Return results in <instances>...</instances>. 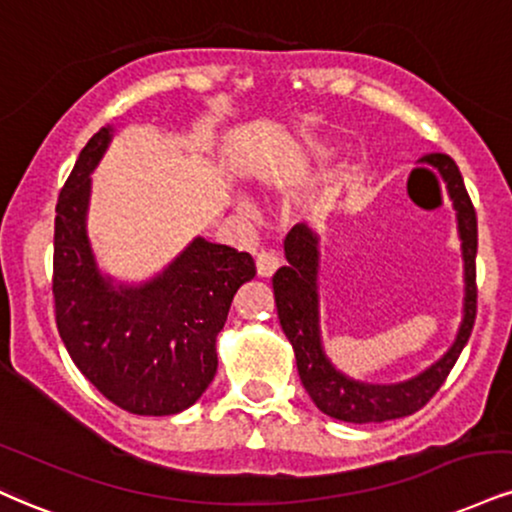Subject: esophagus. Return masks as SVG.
Listing matches in <instances>:
<instances>
[{"label": "esophagus", "instance_id": "obj_1", "mask_svg": "<svg viewBox=\"0 0 512 512\" xmlns=\"http://www.w3.org/2000/svg\"><path fill=\"white\" fill-rule=\"evenodd\" d=\"M279 255L276 252H260L257 255V274L262 276V279H269V276H274L276 269H279Z\"/></svg>", "mask_w": 512, "mask_h": 512}]
</instances>
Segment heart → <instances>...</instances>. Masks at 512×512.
I'll list each match as a JSON object with an SVG mask.
<instances>
[{
    "label": "heart",
    "instance_id": "obj_1",
    "mask_svg": "<svg viewBox=\"0 0 512 512\" xmlns=\"http://www.w3.org/2000/svg\"><path fill=\"white\" fill-rule=\"evenodd\" d=\"M238 207L243 209V212H250V205H248V200H243V197H240V200H238Z\"/></svg>",
    "mask_w": 512,
    "mask_h": 512
}]
</instances>
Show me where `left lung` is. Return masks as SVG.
Instances as JSON below:
<instances>
[{
	"instance_id": "8db88e82",
	"label": "left lung",
	"mask_w": 512,
	"mask_h": 512,
	"mask_svg": "<svg viewBox=\"0 0 512 512\" xmlns=\"http://www.w3.org/2000/svg\"><path fill=\"white\" fill-rule=\"evenodd\" d=\"M422 159L432 162L441 171L455 212H458V233L463 240L465 260V305L463 324H460L451 350L432 367L417 374L415 379L389 386L362 384V381L348 379L326 360L322 338H319V238L305 224H298L293 226L286 236V243H283L288 267H281L272 279L281 329L295 350V365H298L305 391L315 400L317 408L334 420L353 424L386 422L424 408L451 374L467 338L472 334L474 317H477V267H474V260H477V214H474L463 176H460V169L453 159L448 155H427Z\"/></svg>"
}]
</instances>
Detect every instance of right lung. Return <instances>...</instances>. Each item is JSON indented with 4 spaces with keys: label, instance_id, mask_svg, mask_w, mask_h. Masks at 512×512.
Returning <instances> with one entry per match:
<instances>
[{
    "label": "right lung",
    "instance_id": "add662e5",
    "mask_svg": "<svg viewBox=\"0 0 512 512\" xmlns=\"http://www.w3.org/2000/svg\"><path fill=\"white\" fill-rule=\"evenodd\" d=\"M112 140L104 126L80 150L54 219V315L83 377L133 415H176L217 374V336L233 295L255 276L250 252L195 238L143 286H114L97 269L85 217L90 174Z\"/></svg>",
    "mask_w": 512,
    "mask_h": 512
}]
</instances>
